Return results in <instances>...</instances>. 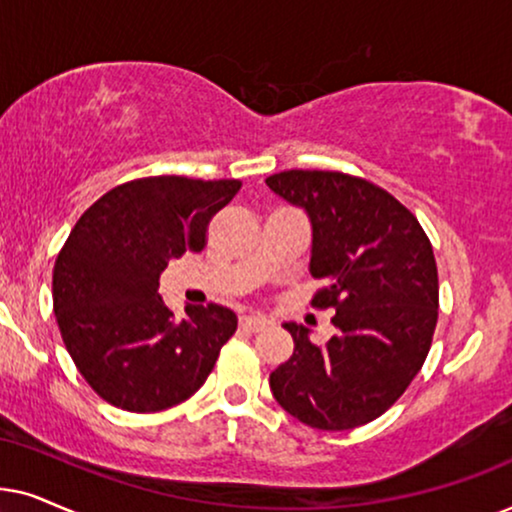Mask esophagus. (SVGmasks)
I'll return each instance as SVG.
<instances>
[{"label": "esophagus", "instance_id": "esophagus-1", "mask_svg": "<svg viewBox=\"0 0 512 512\" xmlns=\"http://www.w3.org/2000/svg\"><path fill=\"white\" fill-rule=\"evenodd\" d=\"M241 327L248 332H262L267 327V320L260 316H243L241 318Z\"/></svg>", "mask_w": 512, "mask_h": 512}]
</instances>
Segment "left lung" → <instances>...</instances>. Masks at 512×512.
Returning a JSON list of instances; mask_svg holds the SVG:
<instances>
[{
  "instance_id": "obj_1",
  "label": "left lung",
  "mask_w": 512,
  "mask_h": 512,
  "mask_svg": "<svg viewBox=\"0 0 512 512\" xmlns=\"http://www.w3.org/2000/svg\"><path fill=\"white\" fill-rule=\"evenodd\" d=\"M274 194L311 222V299L335 309V335L318 346L283 323L295 351L269 377L285 412L318 428L349 431L381 417L407 391L438 323V267L417 217L386 189L335 170H283Z\"/></svg>"
}]
</instances>
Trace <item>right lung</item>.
I'll return each instance as SVG.
<instances>
[{"instance_id":"1","label":"right lung","mask_w":512,"mask_h":512,"mask_svg":"<svg viewBox=\"0 0 512 512\" xmlns=\"http://www.w3.org/2000/svg\"><path fill=\"white\" fill-rule=\"evenodd\" d=\"M238 189V180L142 177L100 196L74 224L53 267V311L81 377L109 405L168 410L213 372L236 313L208 304L175 318L159 276L203 250L208 222Z\"/></svg>"}]
</instances>
